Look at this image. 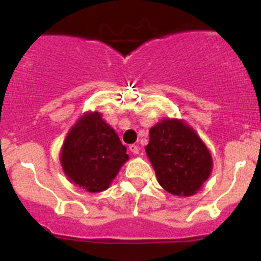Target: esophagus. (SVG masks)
Here are the masks:
<instances>
[{
  "label": "esophagus",
  "mask_w": 261,
  "mask_h": 261,
  "mask_svg": "<svg viewBox=\"0 0 261 261\" xmlns=\"http://www.w3.org/2000/svg\"><path fill=\"white\" fill-rule=\"evenodd\" d=\"M128 149H130V151L133 154H139V151H140V148H139L136 144H131V145L128 146Z\"/></svg>",
  "instance_id": "1"
}]
</instances>
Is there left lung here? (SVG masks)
Instances as JSON below:
<instances>
[{
	"instance_id": "left-lung-1",
	"label": "left lung",
	"mask_w": 261,
	"mask_h": 261,
	"mask_svg": "<svg viewBox=\"0 0 261 261\" xmlns=\"http://www.w3.org/2000/svg\"><path fill=\"white\" fill-rule=\"evenodd\" d=\"M145 150L159 185L169 194L191 196L211 174L212 156L191 127L163 120L149 131Z\"/></svg>"
}]
</instances>
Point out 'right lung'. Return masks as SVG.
Wrapping results in <instances>:
<instances>
[{
    "instance_id": "obj_1",
    "label": "right lung",
    "mask_w": 261,
    "mask_h": 261,
    "mask_svg": "<svg viewBox=\"0 0 261 261\" xmlns=\"http://www.w3.org/2000/svg\"><path fill=\"white\" fill-rule=\"evenodd\" d=\"M127 159L117 134L98 112L85 115L71 128L61 153V164L70 181L89 192L108 189Z\"/></svg>"
}]
</instances>
